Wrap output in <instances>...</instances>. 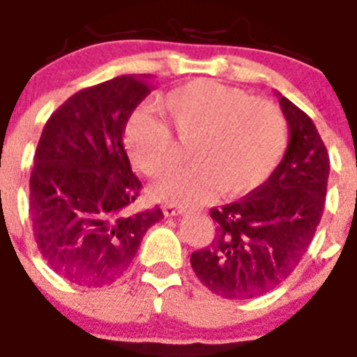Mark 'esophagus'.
I'll return each instance as SVG.
<instances>
[{"instance_id":"1","label":"esophagus","mask_w":357,"mask_h":357,"mask_svg":"<svg viewBox=\"0 0 357 357\" xmlns=\"http://www.w3.org/2000/svg\"><path fill=\"white\" fill-rule=\"evenodd\" d=\"M162 211L166 216H176V214H182L184 209L181 206H176V204H164Z\"/></svg>"}]
</instances>
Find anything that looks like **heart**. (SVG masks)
<instances>
[{
	"instance_id": "obj_1",
	"label": "heart",
	"mask_w": 357,
	"mask_h": 357,
	"mask_svg": "<svg viewBox=\"0 0 357 357\" xmlns=\"http://www.w3.org/2000/svg\"><path fill=\"white\" fill-rule=\"evenodd\" d=\"M181 144L189 146L188 168L153 188L160 198L198 202L211 191L238 197L268 181L288 143L279 107L247 91L198 78L159 100ZM162 119L139 110L125 127L132 164L148 176H162L181 160V146Z\"/></svg>"
}]
</instances>
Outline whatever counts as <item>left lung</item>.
<instances>
[{
    "mask_svg": "<svg viewBox=\"0 0 357 357\" xmlns=\"http://www.w3.org/2000/svg\"><path fill=\"white\" fill-rule=\"evenodd\" d=\"M289 127L286 153L263 185L213 207L214 239L191 254L204 286L230 301L280 286L313 241L326 206L329 153L304 110L277 93Z\"/></svg>",
    "mask_w": 357,
    "mask_h": 357,
    "instance_id": "8db88e82",
    "label": "left lung"
}]
</instances>
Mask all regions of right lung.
Returning <instances> with one entry per match:
<instances>
[{
  "mask_svg": "<svg viewBox=\"0 0 357 357\" xmlns=\"http://www.w3.org/2000/svg\"><path fill=\"white\" fill-rule=\"evenodd\" d=\"M150 89L148 77H116L73 94L44 125L30 175L31 227L46 263L69 282L112 284L164 218L159 207L132 209L143 185L123 146Z\"/></svg>",
  "mask_w": 357,
  "mask_h": 357,
  "instance_id": "1",
  "label": "right lung"
}]
</instances>
